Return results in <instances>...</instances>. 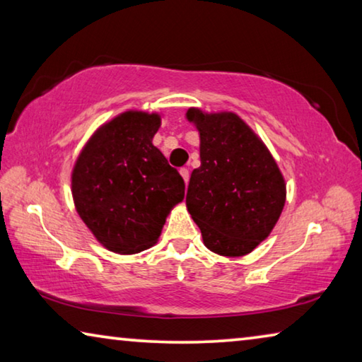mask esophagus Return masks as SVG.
<instances>
[{"label":"esophagus","instance_id":"34e87169","mask_svg":"<svg viewBox=\"0 0 362 362\" xmlns=\"http://www.w3.org/2000/svg\"><path fill=\"white\" fill-rule=\"evenodd\" d=\"M180 175L183 177V180H185V183H188V180H189V170L187 168H182L180 169Z\"/></svg>","mask_w":362,"mask_h":362}]
</instances>
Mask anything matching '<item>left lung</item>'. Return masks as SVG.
Here are the masks:
<instances>
[{"instance_id":"obj_1","label":"left lung","mask_w":362,"mask_h":362,"mask_svg":"<svg viewBox=\"0 0 362 362\" xmlns=\"http://www.w3.org/2000/svg\"><path fill=\"white\" fill-rule=\"evenodd\" d=\"M187 118L201 137V166L189 177L187 206L206 247L226 257L252 252L283 212V175L238 115L189 108Z\"/></svg>"}]
</instances>
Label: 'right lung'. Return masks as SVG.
Listing matches in <instances>:
<instances>
[{"label":"right lung","mask_w":362,"mask_h":362,"mask_svg":"<svg viewBox=\"0 0 362 362\" xmlns=\"http://www.w3.org/2000/svg\"><path fill=\"white\" fill-rule=\"evenodd\" d=\"M159 124L155 113L119 115L94 134L73 169L79 217L113 252L153 246L169 211L185 196L179 170L151 144Z\"/></svg>","instance_id":"1"}]
</instances>
